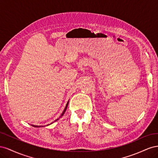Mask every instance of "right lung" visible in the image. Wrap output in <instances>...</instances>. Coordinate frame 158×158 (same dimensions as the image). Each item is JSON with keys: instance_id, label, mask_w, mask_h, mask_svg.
<instances>
[{"instance_id": "1", "label": "right lung", "mask_w": 158, "mask_h": 158, "mask_svg": "<svg viewBox=\"0 0 158 158\" xmlns=\"http://www.w3.org/2000/svg\"><path fill=\"white\" fill-rule=\"evenodd\" d=\"M68 105H69V102H67V103H66V107H65V108H64V111H63V113H62V114H61V115L59 117V118H58L57 119H56L55 121H54V122H56L57 120H59V119L60 118V117H63V115L64 114V113H65V111H66V109H67V107H68ZM54 122H52V123H54ZM52 123H51V124H52ZM51 124H49V125H51ZM48 125H47V126H48ZM31 126H33V127H45V126H37V125H31Z\"/></svg>"}]
</instances>
